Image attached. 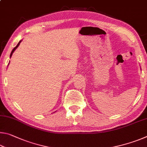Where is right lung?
<instances>
[{"instance_id":"add662e5","label":"right lung","mask_w":147,"mask_h":147,"mask_svg":"<svg viewBox=\"0 0 147 147\" xmlns=\"http://www.w3.org/2000/svg\"><path fill=\"white\" fill-rule=\"evenodd\" d=\"M21 41H20L19 42V43H18V44H17V46L16 47H14V49H13V50H12V51H11V54H10V58H11V56H12V54H13V52L15 51V50H16L17 48V47H19V44H20V43H21Z\"/></svg>"}]
</instances>
